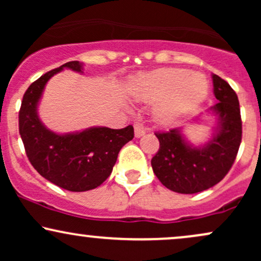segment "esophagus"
Instances as JSON below:
<instances>
[{
    "mask_svg": "<svg viewBox=\"0 0 261 261\" xmlns=\"http://www.w3.org/2000/svg\"><path fill=\"white\" fill-rule=\"evenodd\" d=\"M135 136L141 137L146 134V128L142 126L141 124H135Z\"/></svg>",
    "mask_w": 261,
    "mask_h": 261,
    "instance_id": "34e87169",
    "label": "esophagus"
}]
</instances>
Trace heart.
<instances>
[{"mask_svg":"<svg viewBox=\"0 0 261 261\" xmlns=\"http://www.w3.org/2000/svg\"><path fill=\"white\" fill-rule=\"evenodd\" d=\"M208 83L201 73L185 68H161L145 74L133 88L139 101L161 100L155 115L163 122H174L195 109L207 94Z\"/></svg>","mask_w":261,"mask_h":261,"instance_id":"1","label":"heart"}]
</instances>
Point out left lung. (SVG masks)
<instances>
[{
	"instance_id": "obj_1",
	"label": "left lung",
	"mask_w": 261,
	"mask_h": 261,
	"mask_svg": "<svg viewBox=\"0 0 261 261\" xmlns=\"http://www.w3.org/2000/svg\"><path fill=\"white\" fill-rule=\"evenodd\" d=\"M218 103L210 108L217 124L207 142L191 145L180 128L155 133L160 149L152 158L153 173L169 190L196 194L220 182L234 163L242 141V120L236 92L226 81L212 74Z\"/></svg>"
}]
</instances>
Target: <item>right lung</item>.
<instances>
[{
    "mask_svg": "<svg viewBox=\"0 0 261 261\" xmlns=\"http://www.w3.org/2000/svg\"><path fill=\"white\" fill-rule=\"evenodd\" d=\"M64 68L82 72L83 64L66 62L29 86L19 110V134L27 157L46 180L68 191L92 190L112 174L122 146L134 139V127L93 126L68 134L49 130L39 119L38 106L47 81Z\"/></svg>",
    "mask_w": 261,
    "mask_h": 261,
    "instance_id": "1",
    "label": "right lung"
}]
</instances>
